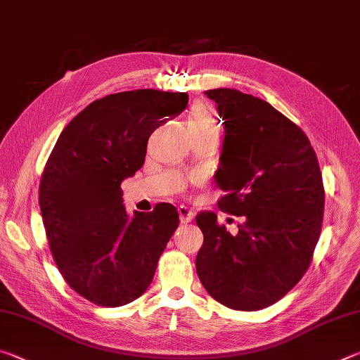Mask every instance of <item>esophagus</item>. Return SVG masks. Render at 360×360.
I'll use <instances>...</instances> for the list:
<instances>
[{"mask_svg": "<svg viewBox=\"0 0 360 360\" xmlns=\"http://www.w3.org/2000/svg\"><path fill=\"white\" fill-rule=\"evenodd\" d=\"M178 211H179L181 224H188L193 219V216H195V212L191 208H187V206H184V205H181L179 208H178Z\"/></svg>", "mask_w": 360, "mask_h": 360, "instance_id": "esophagus-1", "label": "esophagus"}]
</instances>
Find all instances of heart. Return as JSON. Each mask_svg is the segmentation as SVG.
<instances>
[{
    "instance_id": "heart-1",
    "label": "heart",
    "mask_w": 360,
    "mask_h": 360,
    "mask_svg": "<svg viewBox=\"0 0 360 360\" xmlns=\"http://www.w3.org/2000/svg\"><path fill=\"white\" fill-rule=\"evenodd\" d=\"M187 127L191 135H216L219 124L216 115L205 105H195L187 117Z\"/></svg>"
}]
</instances>
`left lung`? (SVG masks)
Returning a JSON list of instances; mask_svg holds the SVG:
<instances>
[{
    "label": "left lung",
    "mask_w": 360,
    "mask_h": 360,
    "mask_svg": "<svg viewBox=\"0 0 360 360\" xmlns=\"http://www.w3.org/2000/svg\"><path fill=\"white\" fill-rule=\"evenodd\" d=\"M225 138L217 208L243 217L231 235L211 211L197 214L195 259L208 294L224 307L257 311L288 294L313 260L324 216V184L308 136L266 101L233 89L206 90Z\"/></svg>",
    "instance_id": "left-lung-1"
}]
</instances>
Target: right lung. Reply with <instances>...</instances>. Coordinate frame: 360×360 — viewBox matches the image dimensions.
<instances>
[{
  "label": "right lung",
  "mask_w": 360,
  "mask_h": 360,
  "mask_svg": "<svg viewBox=\"0 0 360 360\" xmlns=\"http://www.w3.org/2000/svg\"><path fill=\"white\" fill-rule=\"evenodd\" d=\"M188 95L154 89L100 98L79 112L47 158L39 208L58 271L100 307H122L152 283L179 225L172 203L129 219L120 182L143 167L157 127L184 111Z\"/></svg>",
  "instance_id": "1"
}]
</instances>
